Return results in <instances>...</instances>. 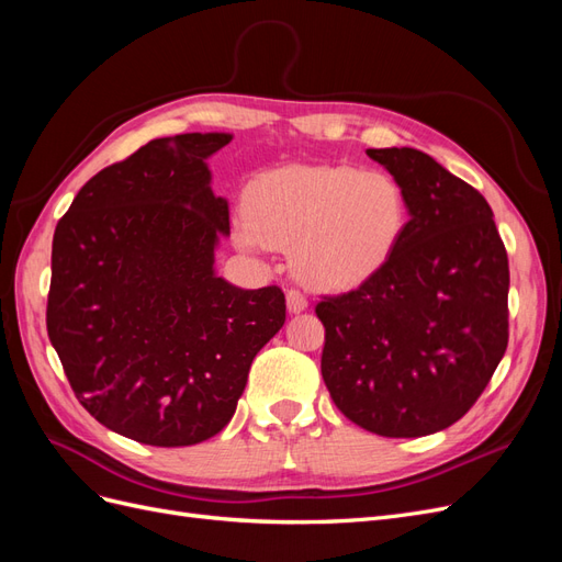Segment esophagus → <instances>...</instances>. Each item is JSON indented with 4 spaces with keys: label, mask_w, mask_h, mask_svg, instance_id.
<instances>
[{
    "label": "esophagus",
    "mask_w": 562,
    "mask_h": 562,
    "mask_svg": "<svg viewBox=\"0 0 562 562\" xmlns=\"http://www.w3.org/2000/svg\"><path fill=\"white\" fill-rule=\"evenodd\" d=\"M285 304H288V312L291 314H300L307 310V297H304L300 291H295V288H291V291L285 293Z\"/></svg>",
    "instance_id": "34e87169"
}]
</instances>
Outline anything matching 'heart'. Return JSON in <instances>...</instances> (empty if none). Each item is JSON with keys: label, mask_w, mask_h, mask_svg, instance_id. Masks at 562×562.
I'll list each match as a JSON object with an SVG mask.
<instances>
[{"label": "heart", "mask_w": 562, "mask_h": 562, "mask_svg": "<svg viewBox=\"0 0 562 562\" xmlns=\"http://www.w3.org/2000/svg\"><path fill=\"white\" fill-rule=\"evenodd\" d=\"M407 223L401 184L349 166H285L252 182L248 215L236 217L244 248H293L302 281L349 288L391 258Z\"/></svg>", "instance_id": "obj_1"}]
</instances>
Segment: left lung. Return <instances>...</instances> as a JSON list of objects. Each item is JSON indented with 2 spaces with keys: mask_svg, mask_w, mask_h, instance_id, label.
<instances>
[{
  "mask_svg": "<svg viewBox=\"0 0 562 562\" xmlns=\"http://www.w3.org/2000/svg\"><path fill=\"white\" fill-rule=\"evenodd\" d=\"M407 201L398 246L356 291L323 297L321 375L361 429L417 438L479 401L508 345V258L479 190L413 147L368 149Z\"/></svg>",
  "mask_w": 562,
  "mask_h": 562,
  "instance_id": "obj_1",
  "label": "left lung"
}]
</instances>
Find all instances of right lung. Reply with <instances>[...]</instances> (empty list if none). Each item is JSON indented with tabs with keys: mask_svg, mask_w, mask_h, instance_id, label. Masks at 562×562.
Here are the masks:
<instances>
[{
	"mask_svg": "<svg viewBox=\"0 0 562 562\" xmlns=\"http://www.w3.org/2000/svg\"><path fill=\"white\" fill-rule=\"evenodd\" d=\"M232 133L157 138L81 187L54 234L46 330L75 396L145 446L225 429L250 363L285 323L279 285L215 274L229 234L209 157Z\"/></svg>",
	"mask_w": 562,
	"mask_h": 562,
	"instance_id": "1",
	"label": "right lung"
}]
</instances>
